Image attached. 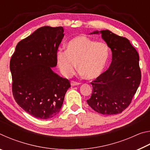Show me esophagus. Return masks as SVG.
Returning a JSON list of instances; mask_svg holds the SVG:
<instances>
[{
  "instance_id": "obj_1",
  "label": "esophagus",
  "mask_w": 150,
  "mask_h": 150,
  "mask_svg": "<svg viewBox=\"0 0 150 150\" xmlns=\"http://www.w3.org/2000/svg\"><path fill=\"white\" fill-rule=\"evenodd\" d=\"M80 85L79 83L75 82V81H71V86H77V85Z\"/></svg>"
}]
</instances>
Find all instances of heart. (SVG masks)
Returning <instances> with one entry per match:
<instances>
[{"instance_id":"1","label":"heart","mask_w":150,"mask_h":150,"mask_svg":"<svg viewBox=\"0 0 150 150\" xmlns=\"http://www.w3.org/2000/svg\"><path fill=\"white\" fill-rule=\"evenodd\" d=\"M109 56L110 48L105 42L78 35L67 42L66 51H58L56 61L61 73L65 77L75 73L77 64L81 74L92 80L103 73Z\"/></svg>"}]
</instances>
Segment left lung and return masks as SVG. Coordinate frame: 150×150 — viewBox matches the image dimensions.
Returning a JSON list of instances; mask_svg holds the SVG:
<instances>
[{"label":"left lung","instance_id":"8db88e82","mask_svg":"<svg viewBox=\"0 0 150 150\" xmlns=\"http://www.w3.org/2000/svg\"><path fill=\"white\" fill-rule=\"evenodd\" d=\"M89 34H101L112 51V62L108 70L91 83L93 92L87 102L104 115L121 113L130 105L140 84L139 55L128 39L110 30H96Z\"/></svg>","mask_w":150,"mask_h":150}]
</instances>
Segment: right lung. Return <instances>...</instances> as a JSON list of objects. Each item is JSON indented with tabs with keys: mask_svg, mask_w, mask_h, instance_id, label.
Here are the masks:
<instances>
[{
	"mask_svg": "<svg viewBox=\"0 0 150 150\" xmlns=\"http://www.w3.org/2000/svg\"><path fill=\"white\" fill-rule=\"evenodd\" d=\"M63 27L44 26L18 42L10 62L12 93L20 107L46 120L62 108L69 81L53 71L64 37Z\"/></svg>",
	"mask_w": 150,
	"mask_h": 150,
	"instance_id": "add662e5",
	"label": "right lung"
}]
</instances>
